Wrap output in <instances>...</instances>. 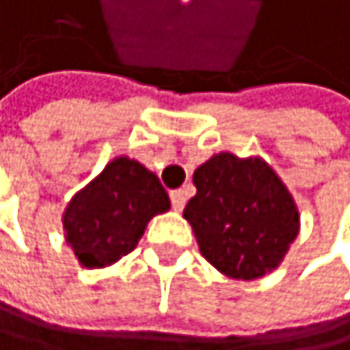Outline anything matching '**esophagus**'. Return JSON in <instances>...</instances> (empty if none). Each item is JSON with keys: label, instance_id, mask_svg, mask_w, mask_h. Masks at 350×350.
Segmentation results:
<instances>
[{"label": "esophagus", "instance_id": "obj_1", "mask_svg": "<svg viewBox=\"0 0 350 350\" xmlns=\"http://www.w3.org/2000/svg\"><path fill=\"white\" fill-rule=\"evenodd\" d=\"M170 200H172V208H174V211H183V208H185V202H187L185 191H180V189L172 191V193H170Z\"/></svg>", "mask_w": 350, "mask_h": 350}]
</instances>
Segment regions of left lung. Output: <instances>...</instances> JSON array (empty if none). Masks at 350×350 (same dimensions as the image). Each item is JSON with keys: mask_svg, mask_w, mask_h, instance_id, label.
Wrapping results in <instances>:
<instances>
[{"mask_svg": "<svg viewBox=\"0 0 350 350\" xmlns=\"http://www.w3.org/2000/svg\"><path fill=\"white\" fill-rule=\"evenodd\" d=\"M198 193L187 202L202 256L232 280L273 271L299 234V211L280 176L260 157H211L193 172Z\"/></svg>", "mask_w": 350, "mask_h": 350, "instance_id": "8db88e82", "label": "left lung"}]
</instances>
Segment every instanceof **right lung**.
Returning a JSON list of instances; mask_svg holds the SVG:
<instances>
[{
  "label": "right lung",
  "instance_id": "right-lung-1",
  "mask_svg": "<svg viewBox=\"0 0 350 350\" xmlns=\"http://www.w3.org/2000/svg\"><path fill=\"white\" fill-rule=\"evenodd\" d=\"M170 211L163 185L139 161L116 157L68 202L66 243L88 269L109 267L135 250L146 226Z\"/></svg>",
  "mask_w": 350,
  "mask_h": 350
}]
</instances>
